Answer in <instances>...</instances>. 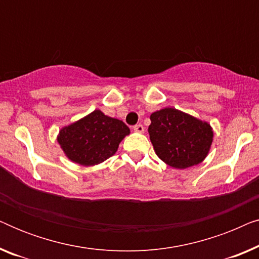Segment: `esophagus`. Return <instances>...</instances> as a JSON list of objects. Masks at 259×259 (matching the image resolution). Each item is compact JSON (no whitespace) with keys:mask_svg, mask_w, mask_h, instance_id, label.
I'll return each mask as SVG.
<instances>
[{"mask_svg":"<svg viewBox=\"0 0 259 259\" xmlns=\"http://www.w3.org/2000/svg\"><path fill=\"white\" fill-rule=\"evenodd\" d=\"M133 130L136 131V132H138V133H143L144 131H145V128H144V126L141 125V123H137L136 126H133Z\"/></svg>","mask_w":259,"mask_h":259,"instance_id":"1","label":"esophagus"}]
</instances>
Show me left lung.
<instances>
[{"instance_id": "8db88e82", "label": "left lung", "mask_w": 259, "mask_h": 259, "mask_svg": "<svg viewBox=\"0 0 259 259\" xmlns=\"http://www.w3.org/2000/svg\"><path fill=\"white\" fill-rule=\"evenodd\" d=\"M148 127L155 153L175 168H187L201 162L210 150L212 132L210 125L193 116L164 108L152 113Z\"/></svg>"}]
</instances>
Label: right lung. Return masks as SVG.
Wrapping results in <instances>:
<instances>
[{
    "mask_svg": "<svg viewBox=\"0 0 259 259\" xmlns=\"http://www.w3.org/2000/svg\"><path fill=\"white\" fill-rule=\"evenodd\" d=\"M130 128L121 120L94 111L60 131L58 141L67 157L80 165L99 164L113 155Z\"/></svg>",
    "mask_w": 259,
    "mask_h": 259,
    "instance_id": "obj_1",
    "label": "right lung"
}]
</instances>
